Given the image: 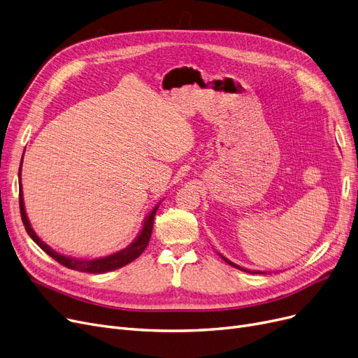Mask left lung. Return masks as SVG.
<instances>
[{"label":"left lung","instance_id":"left-lung-1","mask_svg":"<svg viewBox=\"0 0 358 358\" xmlns=\"http://www.w3.org/2000/svg\"><path fill=\"white\" fill-rule=\"evenodd\" d=\"M222 259H224V260H225V262L228 263V265H231V266H234V268H237V269H241V271H244V272H250V271H247V269H243V268L237 266V265H236V263H232V262H229V260H228V259H225L224 256H222ZM250 273H256V272H250Z\"/></svg>","mask_w":358,"mask_h":358}]
</instances>
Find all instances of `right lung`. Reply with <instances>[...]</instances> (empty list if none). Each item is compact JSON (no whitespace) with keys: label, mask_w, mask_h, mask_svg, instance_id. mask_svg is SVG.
I'll return each mask as SVG.
<instances>
[{"label":"right lung","mask_w":358,"mask_h":358,"mask_svg":"<svg viewBox=\"0 0 358 358\" xmlns=\"http://www.w3.org/2000/svg\"><path fill=\"white\" fill-rule=\"evenodd\" d=\"M19 180H20V173H19ZM19 189H20V194H19L20 215H22V221H23V225H24V228L27 231V234L30 236V238H32L42 248V250L46 255H50L54 260H57L59 263V265H63V266H66L69 269L79 271V272H87V273H103V272L115 271L118 268H122V266L129 265L130 262L137 259L138 256H141L145 252V248L149 244V240H150V236H152L155 213H157L158 206L152 210V213L148 216V220H146V222L143 225V229H142L141 234H138V237L136 238V241L133 244H130L127 248H124V250H121V252H118L115 255H111V256H108V257H102V259H95V260H79V259L67 257V256L59 255L55 250H52L50 245H46L41 238H38V236L35 234V231L32 229V227H30V224L27 221V216H26L24 205H23L22 182H20V187Z\"/></svg>","instance_id":"1"}]
</instances>
